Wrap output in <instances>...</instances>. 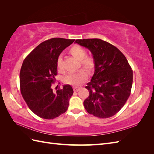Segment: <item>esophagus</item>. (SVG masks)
Here are the masks:
<instances>
[{
	"label": "esophagus",
	"mask_w": 154,
	"mask_h": 154,
	"mask_svg": "<svg viewBox=\"0 0 154 154\" xmlns=\"http://www.w3.org/2000/svg\"><path fill=\"white\" fill-rule=\"evenodd\" d=\"M80 88H81V87H76V86L73 87L74 91H75V92H78L79 90L80 89Z\"/></svg>",
	"instance_id": "1"
}]
</instances>
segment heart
Returning <instances> with one entry per match:
<instances>
[{
    "mask_svg": "<svg viewBox=\"0 0 154 154\" xmlns=\"http://www.w3.org/2000/svg\"><path fill=\"white\" fill-rule=\"evenodd\" d=\"M70 53L74 58L80 60V65L88 71H91L94 68L95 62L92 57L86 56L87 52L85 49L79 45H74L70 49ZM57 67L60 72H64L62 65V58L58 57L57 60ZM88 78L87 72L84 69H80L75 72L69 73L63 78V82L69 85H80L87 80Z\"/></svg>",
    "mask_w": 154,
    "mask_h": 154,
    "instance_id": "1",
    "label": "heart"
}]
</instances>
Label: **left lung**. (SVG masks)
I'll use <instances>...</instances> for the list:
<instances>
[{"label": "left lung", "mask_w": 154, "mask_h": 154, "mask_svg": "<svg viewBox=\"0 0 154 154\" xmlns=\"http://www.w3.org/2000/svg\"><path fill=\"white\" fill-rule=\"evenodd\" d=\"M91 51L95 71L86 88L89 96L83 101L87 112L108 118L122 109L130 95L133 72L125 55L114 45L99 38L76 40Z\"/></svg>", "instance_id": "8db88e82"}]
</instances>
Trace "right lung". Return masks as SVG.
<instances>
[{"label":"right lung","instance_id":"add662e5","mask_svg":"<svg viewBox=\"0 0 154 154\" xmlns=\"http://www.w3.org/2000/svg\"><path fill=\"white\" fill-rule=\"evenodd\" d=\"M74 40L53 38L36 47L22 63L20 92L29 109L40 118L52 119L66 112L73 94L70 85L57 91L51 85L57 75V60Z\"/></svg>","mask_w":154,"mask_h":154}]
</instances>
